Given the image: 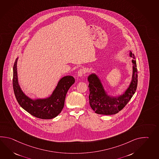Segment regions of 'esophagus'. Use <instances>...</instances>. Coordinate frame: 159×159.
Listing matches in <instances>:
<instances>
[{"label": "esophagus", "instance_id": "esophagus-1", "mask_svg": "<svg viewBox=\"0 0 159 159\" xmlns=\"http://www.w3.org/2000/svg\"><path fill=\"white\" fill-rule=\"evenodd\" d=\"M86 73V70L85 68H80L78 72V75L79 76H81Z\"/></svg>", "mask_w": 159, "mask_h": 159}]
</instances>
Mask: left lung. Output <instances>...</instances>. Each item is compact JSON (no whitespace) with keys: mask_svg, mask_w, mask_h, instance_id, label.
<instances>
[{"mask_svg":"<svg viewBox=\"0 0 159 159\" xmlns=\"http://www.w3.org/2000/svg\"><path fill=\"white\" fill-rule=\"evenodd\" d=\"M130 56L134 59L132 60V80L126 92L119 98H112L107 96L102 83L95 75L92 74L88 77L89 104L95 113L106 115L116 114L127 105L134 95L138 85V70L134 54L131 52Z\"/></svg>","mask_w":159,"mask_h":159,"instance_id":"8db88e82","label":"left lung"}]
</instances>
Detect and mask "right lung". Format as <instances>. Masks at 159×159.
<instances>
[{
  "label": "right lung",
  "mask_w": 159,
  "mask_h": 159,
  "mask_svg": "<svg viewBox=\"0 0 159 159\" xmlns=\"http://www.w3.org/2000/svg\"><path fill=\"white\" fill-rule=\"evenodd\" d=\"M16 59L13 68V88L18 103L27 112L41 119H51L57 117L63 108L67 91L75 83V79L67 76L59 81L52 96L47 99L32 100L21 91L18 84Z\"/></svg>",
  "instance_id": "1"
}]
</instances>
